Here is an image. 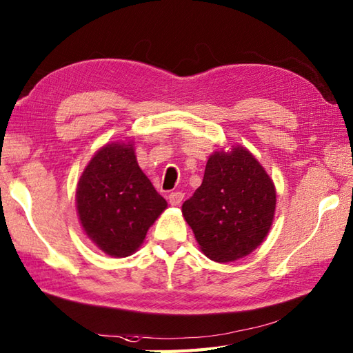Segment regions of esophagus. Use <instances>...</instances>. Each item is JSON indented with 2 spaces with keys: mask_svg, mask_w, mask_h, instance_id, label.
<instances>
[{
  "mask_svg": "<svg viewBox=\"0 0 353 353\" xmlns=\"http://www.w3.org/2000/svg\"><path fill=\"white\" fill-rule=\"evenodd\" d=\"M168 199H169V203H170V205L176 207V205H179V203L183 202V199H184V193H181V192H172V193H169Z\"/></svg>",
  "mask_w": 353,
  "mask_h": 353,
  "instance_id": "obj_1",
  "label": "esophagus"
}]
</instances>
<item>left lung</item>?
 I'll return each mask as SVG.
<instances>
[{"label": "left lung", "instance_id": "1", "mask_svg": "<svg viewBox=\"0 0 353 353\" xmlns=\"http://www.w3.org/2000/svg\"><path fill=\"white\" fill-rule=\"evenodd\" d=\"M276 205L272 179L246 148L210 157L202 184L183 214L202 252L228 263L250 254L268 236Z\"/></svg>", "mask_w": 353, "mask_h": 353}]
</instances>
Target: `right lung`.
<instances>
[{"mask_svg":"<svg viewBox=\"0 0 353 353\" xmlns=\"http://www.w3.org/2000/svg\"><path fill=\"white\" fill-rule=\"evenodd\" d=\"M168 202L139 168L131 143H110L84 169L77 210L84 232L112 256H128L143 243Z\"/></svg>","mask_w":353,"mask_h":353,"instance_id":"1","label":"right lung"}]
</instances>
